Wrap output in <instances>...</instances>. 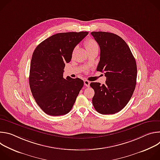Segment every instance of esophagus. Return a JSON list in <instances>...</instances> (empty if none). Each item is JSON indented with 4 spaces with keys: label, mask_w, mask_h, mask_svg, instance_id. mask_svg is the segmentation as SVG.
Instances as JSON below:
<instances>
[{
    "label": "esophagus",
    "mask_w": 160,
    "mask_h": 160,
    "mask_svg": "<svg viewBox=\"0 0 160 160\" xmlns=\"http://www.w3.org/2000/svg\"><path fill=\"white\" fill-rule=\"evenodd\" d=\"M90 82L89 81H88V80H84V85H85L86 87H90Z\"/></svg>",
    "instance_id": "34e87169"
}]
</instances>
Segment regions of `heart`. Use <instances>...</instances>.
<instances>
[{"instance_id":"1","label":"heart","mask_w":160,"mask_h":160,"mask_svg":"<svg viewBox=\"0 0 160 160\" xmlns=\"http://www.w3.org/2000/svg\"><path fill=\"white\" fill-rule=\"evenodd\" d=\"M85 47L87 51H89L95 48H98V45L97 42L93 39H88L85 42Z\"/></svg>"}]
</instances>
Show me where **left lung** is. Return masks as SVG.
<instances>
[{"label":"left lung","mask_w":160,"mask_h":160,"mask_svg":"<svg viewBox=\"0 0 160 160\" xmlns=\"http://www.w3.org/2000/svg\"><path fill=\"white\" fill-rule=\"evenodd\" d=\"M98 43L101 53L97 71L104 73L105 84L92 82L94 90L92 104L102 115L121 111L130 101L136 85L137 64L127 43L118 35L105 32L91 33Z\"/></svg>","instance_id":"8db88e82"}]
</instances>
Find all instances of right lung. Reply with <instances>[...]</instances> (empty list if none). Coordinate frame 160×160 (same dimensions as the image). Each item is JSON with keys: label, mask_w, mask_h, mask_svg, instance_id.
Wrapping results in <instances>:
<instances>
[{"label": "right lung", "mask_w": 160, "mask_h": 160, "mask_svg": "<svg viewBox=\"0 0 160 160\" xmlns=\"http://www.w3.org/2000/svg\"><path fill=\"white\" fill-rule=\"evenodd\" d=\"M88 32L59 33L42 42L31 60L29 83L32 95L44 112L51 116L69 112L83 86L78 78H63L65 63L70 62L76 45Z\"/></svg>", "instance_id": "1"}]
</instances>
